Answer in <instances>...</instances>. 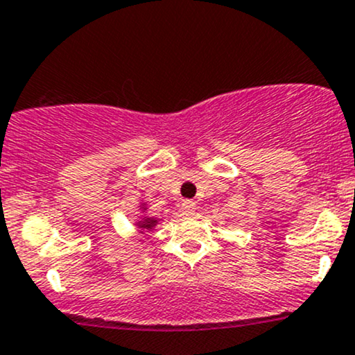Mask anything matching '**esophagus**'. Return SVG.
Returning <instances> with one entry per match:
<instances>
[{
  "label": "esophagus",
  "instance_id": "1",
  "mask_svg": "<svg viewBox=\"0 0 355 355\" xmlns=\"http://www.w3.org/2000/svg\"><path fill=\"white\" fill-rule=\"evenodd\" d=\"M182 212H184L186 216H194V212H196V202H194V201H189V199L182 202Z\"/></svg>",
  "mask_w": 355,
  "mask_h": 355
}]
</instances>
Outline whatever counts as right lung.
I'll return each instance as SVG.
<instances>
[{"mask_svg": "<svg viewBox=\"0 0 355 355\" xmlns=\"http://www.w3.org/2000/svg\"><path fill=\"white\" fill-rule=\"evenodd\" d=\"M137 207H139V218H137L135 226H137V229H141V232H149V231H153L156 226H159V223L162 219L153 218V216L146 214V212H148V204L139 202V206Z\"/></svg>", "mask_w": 355, "mask_h": 355, "instance_id": "1", "label": "right lung"}]
</instances>
